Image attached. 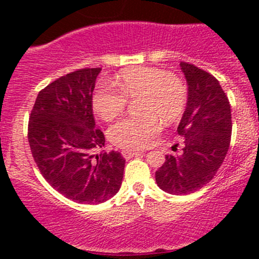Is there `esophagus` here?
<instances>
[{
  "mask_svg": "<svg viewBox=\"0 0 259 259\" xmlns=\"http://www.w3.org/2000/svg\"><path fill=\"white\" fill-rule=\"evenodd\" d=\"M121 154H122V156H124V158L129 159V158H133V156H135V155H140V154H143V151L130 150V149H126V150H122Z\"/></svg>",
  "mask_w": 259,
  "mask_h": 259,
  "instance_id": "1",
  "label": "esophagus"
}]
</instances>
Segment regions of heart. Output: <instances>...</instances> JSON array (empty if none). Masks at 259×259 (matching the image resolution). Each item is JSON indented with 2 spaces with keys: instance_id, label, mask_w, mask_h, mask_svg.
Returning <instances> with one entry per match:
<instances>
[{
  "instance_id": "b5f03b06",
  "label": "heart",
  "mask_w": 259,
  "mask_h": 259,
  "mask_svg": "<svg viewBox=\"0 0 259 259\" xmlns=\"http://www.w3.org/2000/svg\"><path fill=\"white\" fill-rule=\"evenodd\" d=\"M115 83L100 81L93 94L94 110L104 120H113L124 113L127 99L138 101L139 117H129L109 129V139L125 149L146 148L160 129V119L165 124L183 114L187 104L184 83L176 75L158 67L139 66L125 69Z\"/></svg>"
}]
</instances>
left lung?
<instances>
[{"label":"left lung","instance_id":"obj_1","mask_svg":"<svg viewBox=\"0 0 259 259\" xmlns=\"http://www.w3.org/2000/svg\"><path fill=\"white\" fill-rule=\"evenodd\" d=\"M180 69L188 83L187 108L178 126L184 148L180 155H165L155 171L158 187L174 195L197 192L213 179L232 135L231 105L219 81L192 64L180 62Z\"/></svg>","mask_w":259,"mask_h":259}]
</instances>
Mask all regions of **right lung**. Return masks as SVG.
Returning a JSON list of instances; mask_svg holds the SVG:
<instances>
[{"label":"right lung","mask_w":259,"mask_h":259,"mask_svg":"<svg viewBox=\"0 0 259 259\" xmlns=\"http://www.w3.org/2000/svg\"><path fill=\"white\" fill-rule=\"evenodd\" d=\"M100 67L61 76L38 93L28 121L31 153L54 189L81 204H99L121 187L125 159L95 127L93 91Z\"/></svg>","instance_id":"right-lung-1"}]
</instances>
